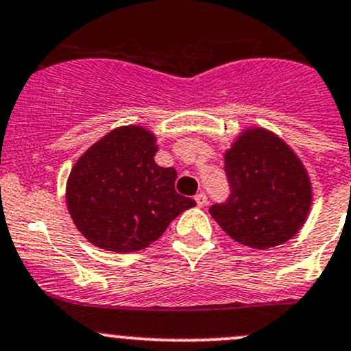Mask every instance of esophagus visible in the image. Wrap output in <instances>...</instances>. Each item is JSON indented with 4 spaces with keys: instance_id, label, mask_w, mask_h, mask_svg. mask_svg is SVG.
Masks as SVG:
<instances>
[{
    "instance_id": "34e87169",
    "label": "esophagus",
    "mask_w": 351,
    "mask_h": 351,
    "mask_svg": "<svg viewBox=\"0 0 351 351\" xmlns=\"http://www.w3.org/2000/svg\"><path fill=\"white\" fill-rule=\"evenodd\" d=\"M194 199H196L197 206H199V208H202V206L208 204V197H206V194H204V193L196 194V196H194Z\"/></svg>"
}]
</instances>
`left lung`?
Returning <instances> with one entry per match:
<instances>
[{
    "instance_id": "obj_1",
    "label": "left lung",
    "mask_w": 351,
    "mask_h": 351,
    "mask_svg": "<svg viewBox=\"0 0 351 351\" xmlns=\"http://www.w3.org/2000/svg\"><path fill=\"white\" fill-rule=\"evenodd\" d=\"M226 204L209 208L230 238L267 250L294 238L313 204V184L299 155L263 126H248L225 152Z\"/></svg>"
}]
</instances>
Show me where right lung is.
Instances as JSON below:
<instances>
[{
  "label": "right lung",
  "instance_id": "1",
  "mask_svg": "<svg viewBox=\"0 0 351 351\" xmlns=\"http://www.w3.org/2000/svg\"><path fill=\"white\" fill-rule=\"evenodd\" d=\"M157 135L125 125L93 143L75 160L66 184L69 215L79 233L117 254L147 248L196 201L176 193L174 167L154 160Z\"/></svg>",
  "mask_w": 351,
  "mask_h": 351
}]
</instances>
